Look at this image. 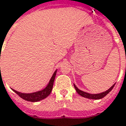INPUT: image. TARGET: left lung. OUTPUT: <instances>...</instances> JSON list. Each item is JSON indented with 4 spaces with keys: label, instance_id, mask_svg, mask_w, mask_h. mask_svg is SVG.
I'll return each instance as SVG.
<instances>
[{
    "label": "left lung",
    "instance_id": "obj_1",
    "mask_svg": "<svg viewBox=\"0 0 126 126\" xmlns=\"http://www.w3.org/2000/svg\"><path fill=\"white\" fill-rule=\"evenodd\" d=\"M115 84H113L111 87L109 89H108L107 91H106L102 92V93H101V94H89V93H87V92H84V91H82L78 89V87H76V86L74 84V88L76 89V91H77V93H78V94H79L80 95L84 97H86V98H89V99H93V100H99V99H102V98H103L104 97L106 96V95L109 94L110 91L112 90V88L114 87V86H115Z\"/></svg>",
    "mask_w": 126,
    "mask_h": 126
}]
</instances>
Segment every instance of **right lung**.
Masks as SVG:
<instances>
[{
	"mask_svg": "<svg viewBox=\"0 0 126 126\" xmlns=\"http://www.w3.org/2000/svg\"><path fill=\"white\" fill-rule=\"evenodd\" d=\"M56 74H57V70L54 72V74L50 80L49 83L46 86V87L42 91H37L35 93H31V94H23V93L18 92L14 89H12V90L14 91L16 94H17L20 97H22V99L26 100V101H29V102H38L40 100H44L50 94L52 87H53V84H54Z\"/></svg>",
	"mask_w": 126,
	"mask_h": 126,
	"instance_id": "obj_1",
	"label": "right lung"
}]
</instances>
